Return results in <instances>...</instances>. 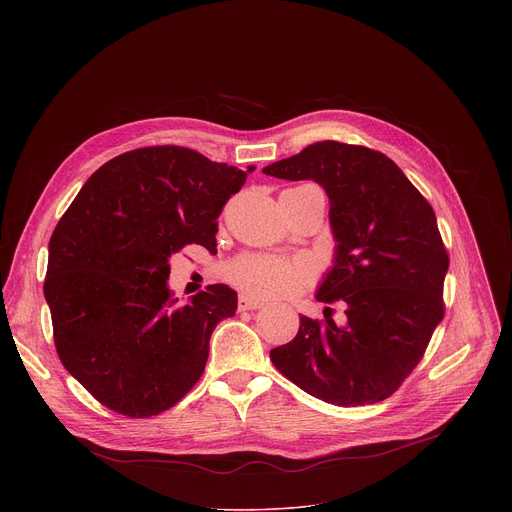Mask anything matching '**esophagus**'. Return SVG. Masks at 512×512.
Segmentation results:
<instances>
[{"instance_id": "1", "label": "esophagus", "mask_w": 512, "mask_h": 512, "mask_svg": "<svg viewBox=\"0 0 512 512\" xmlns=\"http://www.w3.org/2000/svg\"><path fill=\"white\" fill-rule=\"evenodd\" d=\"M237 308H239V312H247V310H259V308H263V302H259V300H255V298H249V296H239V302H237Z\"/></svg>"}]
</instances>
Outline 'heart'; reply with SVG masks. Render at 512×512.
I'll list each match as a JSON object with an SVG mask.
<instances>
[{
  "label": "heart",
  "instance_id": "1",
  "mask_svg": "<svg viewBox=\"0 0 512 512\" xmlns=\"http://www.w3.org/2000/svg\"><path fill=\"white\" fill-rule=\"evenodd\" d=\"M223 277L249 296L277 298L304 289L312 273L300 261L247 253L223 265Z\"/></svg>",
  "mask_w": 512,
  "mask_h": 512
}]
</instances>
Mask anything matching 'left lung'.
I'll use <instances>...</instances> for the list:
<instances>
[{
	"mask_svg": "<svg viewBox=\"0 0 512 512\" xmlns=\"http://www.w3.org/2000/svg\"><path fill=\"white\" fill-rule=\"evenodd\" d=\"M263 172L324 186L338 245L316 298L342 302L346 314V326L302 316L296 338L271 350L275 369L338 407L391 397L446 314L450 257L431 204L393 160L364 145L316 141Z\"/></svg>",
	"mask_w": 512,
	"mask_h": 512,
	"instance_id": "1",
	"label": "left lung"
}]
</instances>
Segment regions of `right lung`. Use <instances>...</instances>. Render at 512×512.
Wrapping results in <instances>:
<instances>
[{"label":"right lung","mask_w":512,"mask_h":512,"mask_svg":"<svg viewBox=\"0 0 512 512\" xmlns=\"http://www.w3.org/2000/svg\"><path fill=\"white\" fill-rule=\"evenodd\" d=\"M247 172L152 145L103 164L62 214L44 279L54 346L107 409L158 415L202 377L210 334L235 316L237 294L214 283L176 304L168 259L192 243L216 247V218Z\"/></svg>","instance_id":"right-lung-1"}]
</instances>
